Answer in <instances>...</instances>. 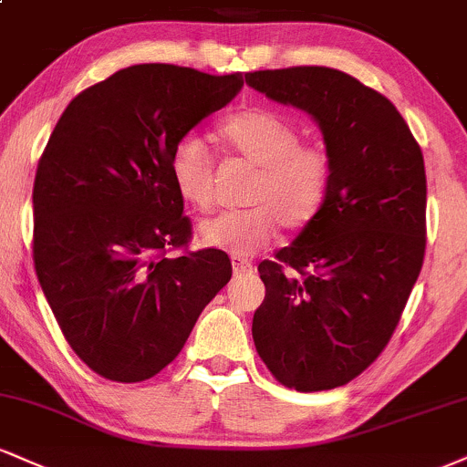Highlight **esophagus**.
I'll return each instance as SVG.
<instances>
[{
	"label": "esophagus",
	"mask_w": 467,
	"mask_h": 467,
	"mask_svg": "<svg viewBox=\"0 0 467 467\" xmlns=\"http://www.w3.org/2000/svg\"><path fill=\"white\" fill-rule=\"evenodd\" d=\"M230 263H233V272L237 274V276H241V274L252 272V263L248 261V258L234 254V256H230Z\"/></svg>",
	"instance_id": "34e87169"
}]
</instances>
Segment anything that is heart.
<instances>
[{"mask_svg": "<svg viewBox=\"0 0 467 467\" xmlns=\"http://www.w3.org/2000/svg\"><path fill=\"white\" fill-rule=\"evenodd\" d=\"M217 137L241 159L258 165L250 209L204 219L198 234L211 248L254 254L280 226L300 230L322 211L333 182V154L319 141H300V130L278 112L244 109L219 121ZM170 176L184 204L209 211L215 198V161L202 139L187 134L170 154Z\"/></svg>", "mask_w": 467, "mask_h": 467, "instance_id": "b5f03b06", "label": "heart"}]
</instances>
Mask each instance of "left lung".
I'll list each match as a JSON object with an SVG mask.
<instances>
[{
	"mask_svg": "<svg viewBox=\"0 0 467 467\" xmlns=\"http://www.w3.org/2000/svg\"><path fill=\"white\" fill-rule=\"evenodd\" d=\"M245 80L316 117L333 154L322 211L258 265L265 300L252 337L278 383L335 389L385 350L422 269V150L396 106L344 71L289 67Z\"/></svg>",
	"mask_w": 467,
	"mask_h": 467,
	"instance_id": "8db88e82",
	"label": "left lung"
}]
</instances>
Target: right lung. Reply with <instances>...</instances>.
I'll return each instance as SVG.
<instances>
[{
	"mask_svg": "<svg viewBox=\"0 0 467 467\" xmlns=\"http://www.w3.org/2000/svg\"><path fill=\"white\" fill-rule=\"evenodd\" d=\"M241 87L244 73L128 67L78 93L45 145L36 276L67 344L104 379L141 383L167 368L230 280L226 252L189 250L170 154Z\"/></svg>",
	"mask_w": 467,
	"mask_h": 467,
	"instance_id": "1",
	"label": "right lung"
}]
</instances>
